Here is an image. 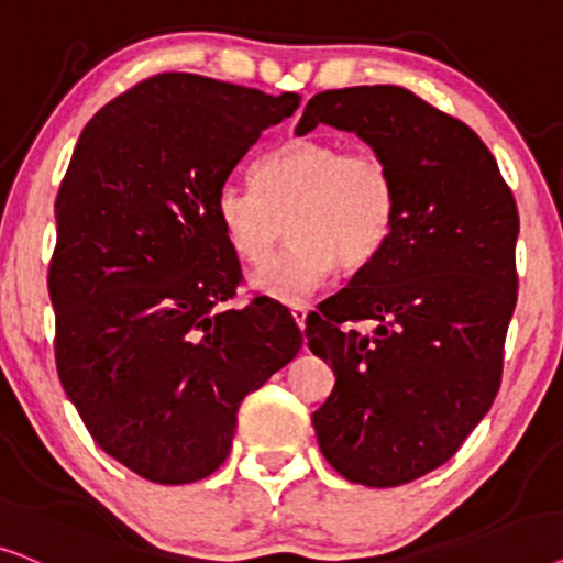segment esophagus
I'll use <instances>...</instances> for the list:
<instances>
[{
  "label": "esophagus",
  "instance_id": "obj_1",
  "mask_svg": "<svg viewBox=\"0 0 563 563\" xmlns=\"http://www.w3.org/2000/svg\"><path fill=\"white\" fill-rule=\"evenodd\" d=\"M306 313H309V309H306V306H301V303H294L290 306V317H294V321L298 327H306Z\"/></svg>",
  "mask_w": 563,
  "mask_h": 563
}]
</instances>
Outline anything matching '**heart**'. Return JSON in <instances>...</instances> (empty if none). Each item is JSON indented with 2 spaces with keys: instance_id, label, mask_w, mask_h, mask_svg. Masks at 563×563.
<instances>
[{
  "instance_id": "b5f03b06",
  "label": "heart",
  "mask_w": 563,
  "mask_h": 563,
  "mask_svg": "<svg viewBox=\"0 0 563 563\" xmlns=\"http://www.w3.org/2000/svg\"><path fill=\"white\" fill-rule=\"evenodd\" d=\"M254 183L257 190L239 183L223 187L219 221L231 250L250 265L267 262L288 227L294 242L254 275V288L277 301L313 294L336 265L365 267L391 231L394 177L373 152L296 139L257 164Z\"/></svg>"
}]
</instances>
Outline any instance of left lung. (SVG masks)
<instances>
[{
	"mask_svg": "<svg viewBox=\"0 0 563 563\" xmlns=\"http://www.w3.org/2000/svg\"><path fill=\"white\" fill-rule=\"evenodd\" d=\"M319 123L388 164L396 216L376 257L306 319L336 376L311 422L336 474L401 486L453 459L499 391L520 219L484 141L409 89H327L296 133ZM360 320L377 329L363 335Z\"/></svg>",
	"mask_w": 563,
	"mask_h": 563,
	"instance_id": "obj_1",
	"label": "left lung"
}]
</instances>
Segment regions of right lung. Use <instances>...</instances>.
Segmentation results:
<instances>
[{"label":"right lung","mask_w":563,"mask_h":563,"mask_svg":"<svg viewBox=\"0 0 563 563\" xmlns=\"http://www.w3.org/2000/svg\"><path fill=\"white\" fill-rule=\"evenodd\" d=\"M298 102L156 74L89 120L58 187V378L95 443L154 484L211 476L239 404L303 344L273 298L229 309L242 265L219 221L231 172Z\"/></svg>","instance_id":"add662e5"}]
</instances>
